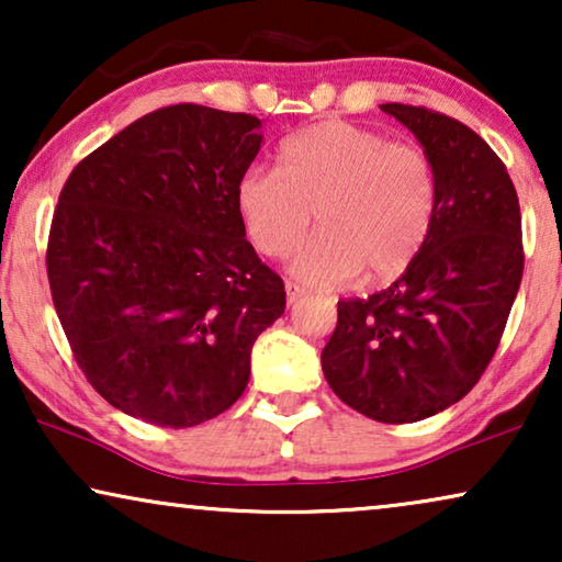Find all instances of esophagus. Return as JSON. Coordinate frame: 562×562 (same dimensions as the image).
Returning a JSON list of instances; mask_svg holds the SVG:
<instances>
[{"instance_id":"34e87169","label":"esophagus","mask_w":562,"mask_h":562,"mask_svg":"<svg viewBox=\"0 0 562 562\" xmlns=\"http://www.w3.org/2000/svg\"><path fill=\"white\" fill-rule=\"evenodd\" d=\"M304 296V289L299 286V283H294V281H286V299H289V304H294V302H299V299Z\"/></svg>"}]
</instances>
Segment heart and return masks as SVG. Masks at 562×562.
<instances>
[{"instance_id": "1", "label": "heart", "mask_w": 562, "mask_h": 562, "mask_svg": "<svg viewBox=\"0 0 562 562\" xmlns=\"http://www.w3.org/2000/svg\"><path fill=\"white\" fill-rule=\"evenodd\" d=\"M279 158V171L252 166L235 189L260 256L286 258L314 212L319 233L291 260L304 283L335 286L360 271L386 281L417 258L437 210V176L419 145L329 120L291 135Z\"/></svg>"}]
</instances>
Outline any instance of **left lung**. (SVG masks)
I'll use <instances>...</instances> for the list:
<instances>
[{
	"instance_id": "1",
	"label": "left lung",
	"mask_w": 562,
	"mask_h": 562,
	"mask_svg": "<svg viewBox=\"0 0 562 562\" xmlns=\"http://www.w3.org/2000/svg\"><path fill=\"white\" fill-rule=\"evenodd\" d=\"M432 160L437 210L402 279L337 302L322 350L329 389L383 425H409L471 391L502 342L525 248L517 189L481 135L448 114L381 104Z\"/></svg>"
}]
</instances>
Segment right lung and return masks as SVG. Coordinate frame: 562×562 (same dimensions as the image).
I'll return each instance as SVG.
<instances>
[{
  "instance_id": "1",
  "label": "right lung",
  "mask_w": 562,
  "mask_h": 562,
  "mask_svg": "<svg viewBox=\"0 0 562 562\" xmlns=\"http://www.w3.org/2000/svg\"><path fill=\"white\" fill-rule=\"evenodd\" d=\"M260 140L252 114L160 106L60 189L45 250L53 306L114 409L183 429L248 386L252 345L286 306L235 204Z\"/></svg>"
}]
</instances>
